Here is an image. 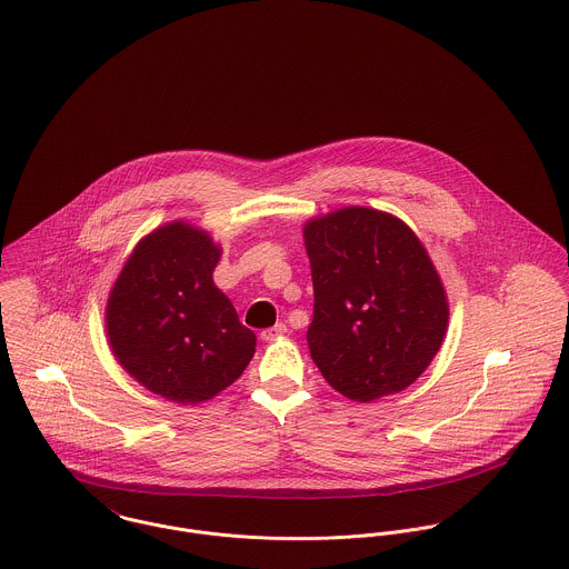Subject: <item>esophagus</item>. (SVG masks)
<instances>
[{"instance_id": "obj_1", "label": "esophagus", "mask_w": 569, "mask_h": 569, "mask_svg": "<svg viewBox=\"0 0 569 569\" xmlns=\"http://www.w3.org/2000/svg\"><path fill=\"white\" fill-rule=\"evenodd\" d=\"M287 335V326L284 323H276V326H271V328H267V330H262L260 332V339L262 341H278V339H282Z\"/></svg>"}]
</instances>
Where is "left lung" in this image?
Returning a JSON list of instances; mask_svg holds the SVG:
<instances>
[{"instance_id":"obj_1","label":"left lung","mask_w":569,"mask_h":569,"mask_svg":"<svg viewBox=\"0 0 569 569\" xmlns=\"http://www.w3.org/2000/svg\"><path fill=\"white\" fill-rule=\"evenodd\" d=\"M315 310L310 357L326 382L369 405L411 387L441 350L450 302L400 217L343 207L305 221Z\"/></svg>"}]
</instances>
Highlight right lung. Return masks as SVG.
<instances>
[{"label": "right lung", "mask_w": 569, "mask_h": 569, "mask_svg": "<svg viewBox=\"0 0 569 569\" xmlns=\"http://www.w3.org/2000/svg\"><path fill=\"white\" fill-rule=\"evenodd\" d=\"M221 252L204 228L167 221L134 246L106 300L114 361L180 407L219 396L257 352V335L212 280Z\"/></svg>", "instance_id": "right-lung-1"}]
</instances>
